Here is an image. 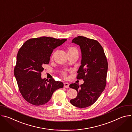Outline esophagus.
I'll list each match as a JSON object with an SVG mask.
<instances>
[{"instance_id":"esophagus-1","label":"esophagus","mask_w":132,"mask_h":132,"mask_svg":"<svg viewBox=\"0 0 132 132\" xmlns=\"http://www.w3.org/2000/svg\"><path fill=\"white\" fill-rule=\"evenodd\" d=\"M64 87H65V88H68V87H69V84L68 83L65 82L64 83Z\"/></svg>"}]
</instances>
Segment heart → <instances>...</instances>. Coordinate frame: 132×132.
Segmentation results:
<instances>
[{
	"label": "heart",
	"instance_id": "obj_1",
	"mask_svg": "<svg viewBox=\"0 0 132 132\" xmlns=\"http://www.w3.org/2000/svg\"><path fill=\"white\" fill-rule=\"evenodd\" d=\"M75 50H77L76 48H75V47H69V48H68V52H72V51H75ZM53 55H52L51 58L53 59ZM63 75L64 76H66V73H65V72H64L63 73Z\"/></svg>",
	"mask_w": 132,
	"mask_h": 132
}]
</instances>
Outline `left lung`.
Masks as SVG:
<instances>
[{
	"label": "left lung",
	"mask_w": 132,
	"mask_h": 132,
	"mask_svg": "<svg viewBox=\"0 0 132 132\" xmlns=\"http://www.w3.org/2000/svg\"><path fill=\"white\" fill-rule=\"evenodd\" d=\"M80 47L82 60L78 71L77 79H83V84L72 83L70 87L78 92L77 96L70 103L79 108L94 104L105 89L108 63L103 48L94 39L78 36L72 40Z\"/></svg>",
	"instance_id": "left-lung-1"
}]
</instances>
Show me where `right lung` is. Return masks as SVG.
<instances>
[{
  "mask_svg": "<svg viewBox=\"0 0 132 132\" xmlns=\"http://www.w3.org/2000/svg\"><path fill=\"white\" fill-rule=\"evenodd\" d=\"M66 41L47 37L32 38L19 50L14 75L20 93L29 103L36 106L45 104L55 90L63 87L60 81L52 78L47 80L41 76L44 65L49 63L53 50Z\"/></svg>",
  "mask_w": 132,
  "mask_h": 132,
  "instance_id": "add662e5",
  "label": "right lung"
}]
</instances>
